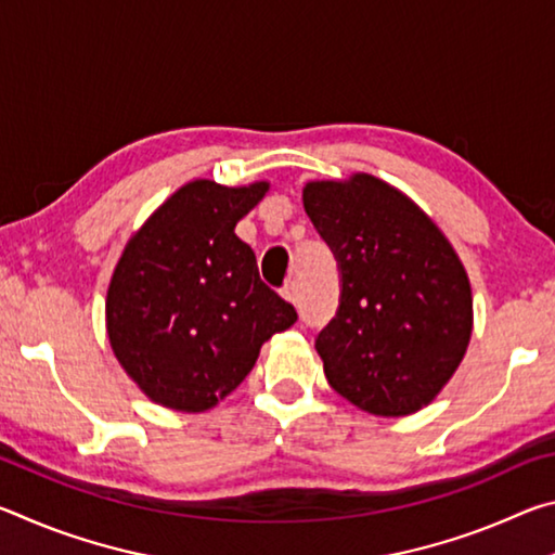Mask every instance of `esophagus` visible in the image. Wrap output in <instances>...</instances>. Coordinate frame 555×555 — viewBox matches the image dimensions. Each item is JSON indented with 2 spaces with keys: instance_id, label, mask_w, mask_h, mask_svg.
I'll return each instance as SVG.
<instances>
[{
  "instance_id": "obj_1",
  "label": "esophagus",
  "mask_w": 555,
  "mask_h": 555,
  "mask_svg": "<svg viewBox=\"0 0 555 555\" xmlns=\"http://www.w3.org/2000/svg\"><path fill=\"white\" fill-rule=\"evenodd\" d=\"M281 294H284V298L291 300V304H298V286H296V281H288V284L281 288Z\"/></svg>"
}]
</instances>
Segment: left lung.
Returning a JSON list of instances; mask_svg holds the SVG:
<instances>
[{
	"instance_id": "8db88e82",
	"label": "left lung",
	"mask_w": 555,
	"mask_h": 555,
	"mask_svg": "<svg viewBox=\"0 0 555 555\" xmlns=\"http://www.w3.org/2000/svg\"><path fill=\"white\" fill-rule=\"evenodd\" d=\"M304 208L340 271L315 333L331 387L374 416H406L453 377L473 333L463 264L430 218L379 178L304 188Z\"/></svg>"
}]
</instances>
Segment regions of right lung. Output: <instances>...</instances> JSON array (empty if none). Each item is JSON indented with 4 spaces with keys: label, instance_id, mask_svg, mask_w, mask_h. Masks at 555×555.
I'll list each match as a JSON object with an SVG mask.
<instances>
[{
    "label": "right lung",
    "instance_id": "add662e5",
    "mask_svg": "<svg viewBox=\"0 0 555 555\" xmlns=\"http://www.w3.org/2000/svg\"><path fill=\"white\" fill-rule=\"evenodd\" d=\"M267 183L193 181L129 240L107 291V333L127 374L154 401L205 411L237 389L259 347L296 308L259 279L234 234Z\"/></svg>",
    "mask_w": 555,
    "mask_h": 555
}]
</instances>
